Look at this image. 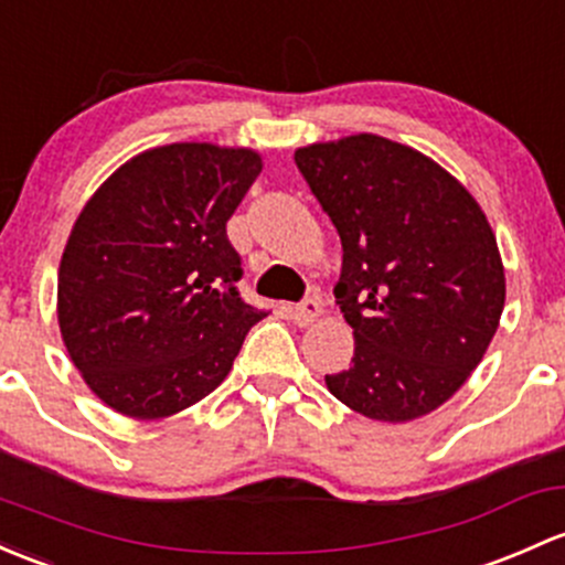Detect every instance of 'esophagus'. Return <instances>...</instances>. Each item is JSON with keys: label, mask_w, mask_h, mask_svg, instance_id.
Wrapping results in <instances>:
<instances>
[{"label": "esophagus", "mask_w": 565, "mask_h": 565, "mask_svg": "<svg viewBox=\"0 0 565 565\" xmlns=\"http://www.w3.org/2000/svg\"><path fill=\"white\" fill-rule=\"evenodd\" d=\"M319 317H322V302H319L317 298L302 300L300 306L292 308V319L298 324H311V322H317Z\"/></svg>", "instance_id": "obj_1"}]
</instances>
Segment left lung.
<instances>
[{
	"label": "left lung",
	"mask_w": 565,
	"mask_h": 565,
	"mask_svg": "<svg viewBox=\"0 0 565 565\" xmlns=\"http://www.w3.org/2000/svg\"><path fill=\"white\" fill-rule=\"evenodd\" d=\"M295 164L343 246L335 302L354 358L328 390L379 423L430 414L482 362L503 311L482 207L425 153L379 135L298 148Z\"/></svg>",
	"instance_id": "8db88e82"
}]
</instances>
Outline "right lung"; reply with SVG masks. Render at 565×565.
<instances>
[{
  "instance_id": "add662e5",
  "label": "right lung",
  "mask_w": 565,
  "mask_h": 565,
  "mask_svg": "<svg viewBox=\"0 0 565 565\" xmlns=\"http://www.w3.org/2000/svg\"><path fill=\"white\" fill-rule=\"evenodd\" d=\"M259 170L248 148L173 142L121 164L81 211L58 267V328L110 408L162 419L203 401L267 317L237 292L227 237Z\"/></svg>"
}]
</instances>
